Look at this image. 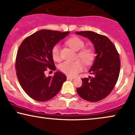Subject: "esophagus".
Masks as SVG:
<instances>
[{"mask_svg":"<svg viewBox=\"0 0 135 135\" xmlns=\"http://www.w3.org/2000/svg\"><path fill=\"white\" fill-rule=\"evenodd\" d=\"M74 77H67V80H72L74 79Z\"/></svg>","mask_w":135,"mask_h":135,"instance_id":"obj_1","label":"esophagus"}]
</instances>
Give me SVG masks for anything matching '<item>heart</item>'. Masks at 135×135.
<instances>
[{
	"instance_id": "heart-1",
	"label": "heart",
	"mask_w": 135,
	"mask_h": 135,
	"mask_svg": "<svg viewBox=\"0 0 135 135\" xmlns=\"http://www.w3.org/2000/svg\"><path fill=\"white\" fill-rule=\"evenodd\" d=\"M66 44L74 50L78 51L80 49H83L79 51L77 56L86 65H89L93 62L94 60V55L93 51L89 48L83 49L84 47V42L82 39L77 37H73L69 38L66 41ZM51 55L53 60L55 61H59L60 60V46L58 44L55 45L52 47L51 51ZM84 64L80 60L75 61H65L60 65L59 69L63 73L69 76H74L77 73L83 70Z\"/></svg>"
}]
</instances>
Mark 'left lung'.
I'll return each instance as SVG.
<instances>
[{"label":"left lung","mask_w":135,"mask_h":135,"mask_svg":"<svg viewBox=\"0 0 135 135\" xmlns=\"http://www.w3.org/2000/svg\"><path fill=\"white\" fill-rule=\"evenodd\" d=\"M75 33L89 38L97 55L89 70L94 76L82 79L83 84L77 88V92L84 100L98 102L110 93L118 80L120 67L119 53L114 44L105 35L92 31Z\"/></svg>","instance_id":"1"}]
</instances>
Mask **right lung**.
<instances>
[{
    "instance_id": "add662e5",
    "label": "right lung",
    "mask_w": 135,
    "mask_h": 135,
    "mask_svg": "<svg viewBox=\"0 0 135 135\" xmlns=\"http://www.w3.org/2000/svg\"><path fill=\"white\" fill-rule=\"evenodd\" d=\"M69 33L41 30L28 37L20 45L16 59L17 77L21 88L31 98L38 102L47 101L61 89L66 79L65 75L56 72L53 77H46L44 72L46 68L56 70L52 49Z\"/></svg>"
}]
</instances>
